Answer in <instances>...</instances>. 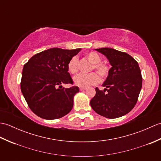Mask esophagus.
I'll list each match as a JSON object with an SVG mask.
<instances>
[{"label":"esophagus","instance_id":"1","mask_svg":"<svg viewBox=\"0 0 161 161\" xmlns=\"http://www.w3.org/2000/svg\"><path fill=\"white\" fill-rule=\"evenodd\" d=\"M86 89V88H84V87H80V91H85Z\"/></svg>","mask_w":161,"mask_h":161}]
</instances>
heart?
Returning <instances> with one entry per match:
<instances>
[{
  "mask_svg": "<svg viewBox=\"0 0 161 161\" xmlns=\"http://www.w3.org/2000/svg\"><path fill=\"white\" fill-rule=\"evenodd\" d=\"M87 59L93 64L92 70H95L100 75L102 79H106L110 73V67L107 64L101 62L102 57L100 54L92 51L85 54ZM68 69L71 74H75L78 71V58L77 57H72L68 64ZM74 83L76 86L86 88L92 85H95L100 81L99 75L95 73L90 74H79L74 77Z\"/></svg>",
  "mask_w": 161,
  "mask_h": 161,
  "instance_id": "heart-1",
  "label": "heart"
}]
</instances>
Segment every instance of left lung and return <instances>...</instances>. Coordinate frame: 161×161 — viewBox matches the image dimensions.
<instances>
[{"mask_svg": "<svg viewBox=\"0 0 161 161\" xmlns=\"http://www.w3.org/2000/svg\"><path fill=\"white\" fill-rule=\"evenodd\" d=\"M95 50L107 57L111 68L102 84L104 90L95 88L96 94L91 99V106L107 118L121 117L131 111L138 101L142 83L141 69L127 53L109 47Z\"/></svg>", "mask_w": 161, "mask_h": 161, "instance_id": "left-lung-1", "label": "left lung"}]
</instances>
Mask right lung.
Returning a JSON list of instances; mask_svg holds the SVG:
<instances>
[{
    "mask_svg": "<svg viewBox=\"0 0 161 161\" xmlns=\"http://www.w3.org/2000/svg\"><path fill=\"white\" fill-rule=\"evenodd\" d=\"M81 50L54 47L32 57L24 65L20 90L32 111L46 119L60 118L73 107V97L80 90L73 84L68 64Z\"/></svg>",
    "mask_w": 161,
    "mask_h": 161,
    "instance_id": "right-lung-1",
    "label": "right lung"
}]
</instances>
